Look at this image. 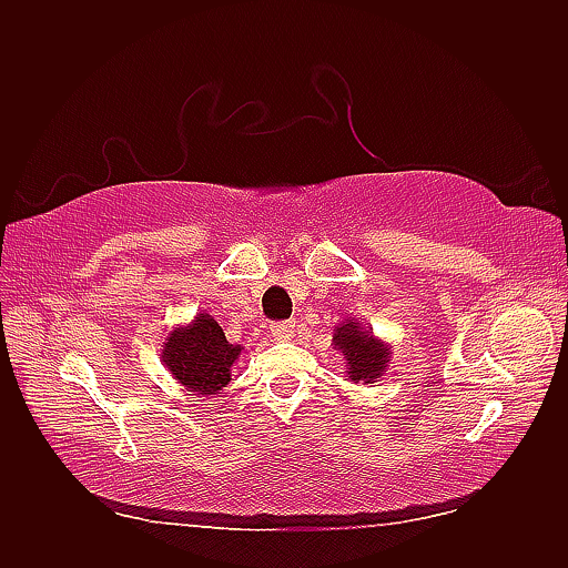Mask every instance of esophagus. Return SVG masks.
<instances>
[{
    "mask_svg": "<svg viewBox=\"0 0 568 568\" xmlns=\"http://www.w3.org/2000/svg\"><path fill=\"white\" fill-rule=\"evenodd\" d=\"M291 334H294V324H291V322H277V324L270 326V336L274 341H288Z\"/></svg>",
    "mask_w": 568,
    "mask_h": 568,
    "instance_id": "esophagus-1",
    "label": "esophagus"
}]
</instances>
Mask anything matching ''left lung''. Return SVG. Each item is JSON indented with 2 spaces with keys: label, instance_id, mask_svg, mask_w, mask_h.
Masks as SVG:
<instances>
[{
  "label": "left lung",
  "instance_id": "left-lung-1",
  "mask_svg": "<svg viewBox=\"0 0 568 568\" xmlns=\"http://www.w3.org/2000/svg\"><path fill=\"white\" fill-rule=\"evenodd\" d=\"M334 348L346 357V374L353 384L379 382L390 363V346L372 329L348 317L334 329Z\"/></svg>",
  "mask_w": 568,
  "mask_h": 568
}]
</instances>
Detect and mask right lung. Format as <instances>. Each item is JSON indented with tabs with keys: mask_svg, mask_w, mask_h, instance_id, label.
I'll return each mask as SVG.
<instances>
[{
	"mask_svg": "<svg viewBox=\"0 0 568 568\" xmlns=\"http://www.w3.org/2000/svg\"><path fill=\"white\" fill-rule=\"evenodd\" d=\"M242 346L225 338L222 326L209 313H199L189 324H178L163 343L161 363L192 395L213 398L232 379V367Z\"/></svg>",
	"mask_w": 568,
	"mask_h": 568,
	"instance_id": "add662e5",
	"label": "right lung"
}]
</instances>
